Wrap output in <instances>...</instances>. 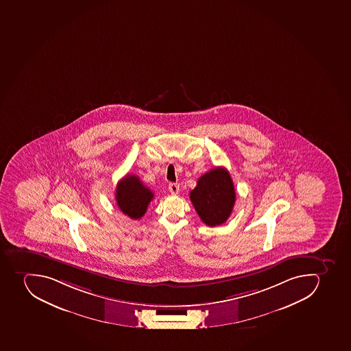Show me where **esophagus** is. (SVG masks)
Wrapping results in <instances>:
<instances>
[{"label":"esophagus","mask_w":351,"mask_h":351,"mask_svg":"<svg viewBox=\"0 0 351 351\" xmlns=\"http://www.w3.org/2000/svg\"><path fill=\"white\" fill-rule=\"evenodd\" d=\"M169 191L171 192V195H178L180 191V186L178 183H170L169 184Z\"/></svg>","instance_id":"esophagus-1"}]
</instances>
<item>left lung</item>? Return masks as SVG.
I'll list each match as a JSON object with an SVG mask.
<instances>
[{"instance_id":"8db88e82","label":"left lung","mask_w":351,"mask_h":351,"mask_svg":"<svg viewBox=\"0 0 351 351\" xmlns=\"http://www.w3.org/2000/svg\"><path fill=\"white\" fill-rule=\"evenodd\" d=\"M190 199L201 220L215 227L227 221L236 202V191L229 172L215 168L199 178Z\"/></svg>"}]
</instances>
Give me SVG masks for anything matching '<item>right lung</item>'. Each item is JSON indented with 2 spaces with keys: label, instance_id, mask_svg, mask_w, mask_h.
<instances>
[{
  "label": "right lung",
  "instance_id": "add662e5",
  "mask_svg": "<svg viewBox=\"0 0 351 351\" xmlns=\"http://www.w3.org/2000/svg\"><path fill=\"white\" fill-rule=\"evenodd\" d=\"M154 193L136 176L128 174L118 183L115 190L117 204L124 215L131 219H140L147 213Z\"/></svg>",
  "mask_w": 351,
  "mask_h": 351
}]
</instances>
